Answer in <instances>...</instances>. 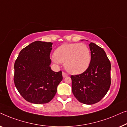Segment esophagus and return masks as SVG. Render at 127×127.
I'll return each instance as SVG.
<instances>
[{"label": "esophagus", "instance_id": "esophagus-1", "mask_svg": "<svg viewBox=\"0 0 127 127\" xmlns=\"http://www.w3.org/2000/svg\"><path fill=\"white\" fill-rule=\"evenodd\" d=\"M62 75H63V78H65V77H67V76H68V74H66V73L64 72H63V73H62Z\"/></svg>", "mask_w": 127, "mask_h": 127}]
</instances>
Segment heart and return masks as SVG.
<instances>
[{
	"label": "heart",
	"mask_w": 127,
	"mask_h": 127,
	"mask_svg": "<svg viewBox=\"0 0 127 127\" xmlns=\"http://www.w3.org/2000/svg\"><path fill=\"white\" fill-rule=\"evenodd\" d=\"M52 59L56 64L64 63L65 69L69 74L78 75L88 68L92 55L90 49L86 44H65L57 48Z\"/></svg>",
	"instance_id": "1"
}]
</instances>
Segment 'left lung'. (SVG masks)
<instances>
[{
    "label": "left lung",
    "mask_w": 127,
    "mask_h": 127,
    "mask_svg": "<svg viewBox=\"0 0 127 127\" xmlns=\"http://www.w3.org/2000/svg\"><path fill=\"white\" fill-rule=\"evenodd\" d=\"M89 47L92 60L89 68L71 78L76 98L84 104L92 105L101 101L110 88L111 64L102 48L93 42H90Z\"/></svg>",
    "instance_id": "obj_1"
}]
</instances>
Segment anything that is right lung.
Masks as SVG:
<instances>
[{"label":"right lung","instance_id":"right-lung-1","mask_svg":"<svg viewBox=\"0 0 127 127\" xmlns=\"http://www.w3.org/2000/svg\"><path fill=\"white\" fill-rule=\"evenodd\" d=\"M52 42L36 41L21 50L14 64V81L22 97L35 104L51 101L63 79L51 68Z\"/></svg>","mask_w":127,"mask_h":127}]
</instances>
